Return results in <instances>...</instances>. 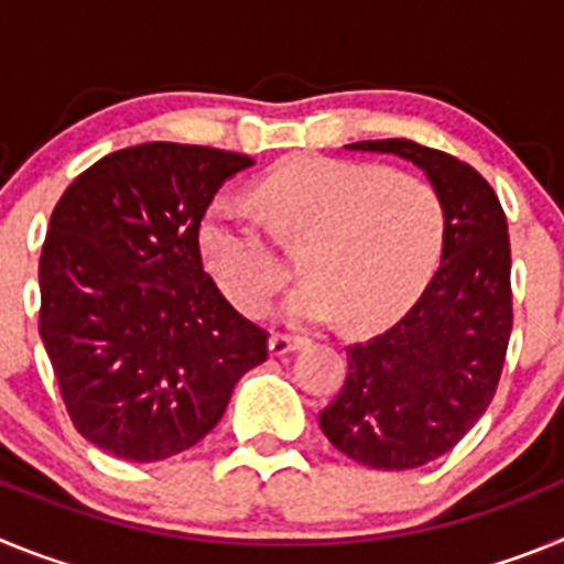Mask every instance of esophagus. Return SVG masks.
<instances>
[{
	"instance_id": "esophagus-1",
	"label": "esophagus",
	"mask_w": 564,
	"mask_h": 564,
	"mask_svg": "<svg viewBox=\"0 0 564 564\" xmlns=\"http://www.w3.org/2000/svg\"><path fill=\"white\" fill-rule=\"evenodd\" d=\"M302 338H293V336H282V333H276V336H271V341H268V350H271V356H288V352L299 350L302 347Z\"/></svg>"
}]
</instances>
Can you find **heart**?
I'll use <instances>...</instances> for the list:
<instances>
[{"mask_svg": "<svg viewBox=\"0 0 564 564\" xmlns=\"http://www.w3.org/2000/svg\"><path fill=\"white\" fill-rule=\"evenodd\" d=\"M276 234L307 246V282L282 302L291 325L344 318L356 333L392 325L421 296L443 246V203L415 174L333 158H296L259 183ZM208 271L234 305L257 313L288 268L257 214L223 197L200 223Z\"/></svg>", "mask_w": 564, "mask_h": 564, "instance_id": "heart-1", "label": "heart"}]
</instances>
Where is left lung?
I'll use <instances>...</instances> for the list:
<instances>
[{
  "mask_svg": "<svg viewBox=\"0 0 564 564\" xmlns=\"http://www.w3.org/2000/svg\"><path fill=\"white\" fill-rule=\"evenodd\" d=\"M415 163L443 203L441 265L401 322L347 347V378L318 415L361 466L403 471L446 455L488 410L511 336V246L497 194L468 163L415 141L350 143Z\"/></svg>",
  "mask_w": 564,
  "mask_h": 564,
  "instance_id": "left-lung-1",
  "label": "left lung"
}]
</instances>
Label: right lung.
I'll use <instances>...</instances> for the list:
<instances>
[{"mask_svg": "<svg viewBox=\"0 0 564 564\" xmlns=\"http://www.w3.org/2000/svg\"><path fill=\"white\" fill-rule=\"evenodd\" d=\"M248 154L186 143L112 152L69 183L39 262L44 341L93 446L132 463L181 455L268 358V333L203 271L200 220Z\"/></svg>", "mask_w": 564, "mask_h": 564, "instance_id": "add662e5", "label": "right lung"}]
</instances>
